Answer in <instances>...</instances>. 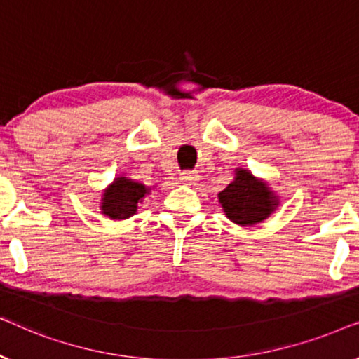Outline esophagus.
<instances>
[{"label": "esophagus", "mask_w": 359, "mask_h": 359, "mask_svg": "<svg viewBox=\"0 0 359 359\" xmlns=\"http://www.w3.org/2000/svg\"><path fill=\"white\" fill-rule=\"evenodd\" d=\"M180 180L183 181V183H186V184H193V183H196V181L199 180V175L194 173V171H184V173L180 176Z\"/></svg>", "instance_id": "esophagus-1"}]
</instances>
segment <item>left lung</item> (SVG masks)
Returning a JSON list of instances; mask_svg holds the SVG:
<instances>
[{
  "label": "left lung",
  "instance_id": "left-lung-1",
  "mask_svg": "<svg viewBox=\"0 0 359 359\" xmlns=\"http://www.w3.org/2000/svg\"><path fill=\"white\" fill-rule=\"evenodd\" d=\"M217 196L225 215L243 227L263 222L279 204L278 196L269 186L243 168L235 170L232 183Z\"/></svg>",
  "mask_w": 359,
  "mask_h": 359
}]
</instances>
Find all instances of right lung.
<instances>
[{"instance_id":"obj_1","label":"right lung","mask_w":359,"mask_h":359,"mask_svg":"<svg viewBox=\"0 0 359 359\" xmlns=\"http://www.w3.org/2000/svg\"><path fill=\"white\" fill-rule=\"evenodd\" d=\"M147 194H150V188L145 184L126 176H117L102 193L101 214L112 220L129 219L137 212Z\"/></svg>"}]
</instances>
